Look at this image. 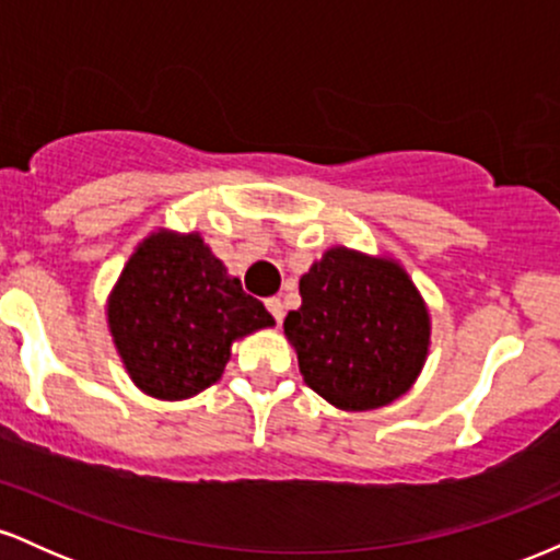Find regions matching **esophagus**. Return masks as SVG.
Wrapping results in <instances>:
<instances>
[{"instance_id": "34e87169", "label": "esophagus", "mask_w": 560, "mask_h": 560, "mask_svg": "<svg viewBox=\"0 0 560 560\" xmlns=\"http://www.w3.org/2000/svg\"><path fill=\"white\" fill-rule=\"evenodd\" d=\"M266 307H268V313L273 316L276 324H281V320H284V302H281L279 298H268Z\"/></svg>"}]
</instances>
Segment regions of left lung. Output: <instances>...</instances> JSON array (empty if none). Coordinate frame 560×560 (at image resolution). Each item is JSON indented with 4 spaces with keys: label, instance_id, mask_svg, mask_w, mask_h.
I'll return each mask as SVG.
<instances>
[{
    "label": "left lung",
    "instance_id": "obj_1",
    "mask_svg": "<svg viewBox=\"0 0 560 560\" xmlns=\"http://www.w3.org/2000/svg\"><path fill=\"white\" fill-rule=\"evenodd\" d=\"M284 331L305 384L342 410L382 408L408 392L429 347V316L397 262L337 247L300 279Z\"/></svg>",
    "mask_w": 560,
    "mask_h": 560
}]
</instances>
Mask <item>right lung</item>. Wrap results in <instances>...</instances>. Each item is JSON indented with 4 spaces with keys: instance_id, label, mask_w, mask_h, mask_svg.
Returning a JSON list of instances; mask_svg holds the SVG:
<instances>
[{
    "instance_id": "right-lung-1",
    "label": "right lung",
    "mask_w": 560,
    "mask_h": 560,
    "mask_svg": "<svg viewBox=\"0 0 560 560\" xmlns=\"http://www.w3.org/2000/svg\"><path fill=\"white\" fill-rule=\"evenodd\" d=\"M110 329L133 382L160 400H184L218 382L236 337L273 326L260 300L197 234L150 236L120 273Z\"/></svg>"
}]
</instances>
